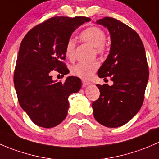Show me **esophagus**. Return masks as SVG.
Returning <instances> with one entry per match:
<instances>
[{
	"label": "esophagus",
	"instance_id": "esophagus-1",
	"mask_svg": "<svg viewBox=\"0 0 159 159\" xmlns=\"http://www.w3.org/2000/svg\"><path fill=\"white\" fill-rule=\"evenodd\" d=\"M82 83H83V86H84V87H86V86H89V85L91 84V83L86 81V80H82Z\"/></svg>",
	"mask_w": 159,
	"mask_h": 159
}]
</instances>
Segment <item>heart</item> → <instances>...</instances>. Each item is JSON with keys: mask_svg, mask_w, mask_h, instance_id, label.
<instances>
[{"mask_svg": "<svg viewBox=\"0 0 159 159\" xmlns=\"http://www.w3.org/2000/svg\"><path fill=\"white\" fill-rule=\"evenodd\" d=\"M80 38L83 42L89 44L96 48L98 53H103L104 51V42L106 41V34L100 28L91 27L82 31ZM76 42L73 39H70L66 42L65 48L66 56L68 59H73L75 56ZM99 67L97 61L88 62H79L72 68V73L83 80H89Z\"/></svg>", "mask_w": 159, "mask_h": 159, "instance_id": "obj_1", "label": "heart"}]
</instances>
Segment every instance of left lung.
<instances>
[{"label":"left lung","instance_id":"left-lung-1","mask_svg":"<svg viewBox=\"0 0 159 159\" xmlns=\"http://www.w3.org/2000/svg\"><path fill=\"white\" fill-rule=\"evenodd\" d=\"M110 32V52L99 69L100 78L111 77L114 84L99 85L100 97L93 103L96 120L107 128L123 126L142 106L148 80L145 50L138 33L114 18L97 21Z\"/></svg>","mask_w":159,"mask_h":159}]
</instances>
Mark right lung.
<instances>
[{
  "instance_id": "right-lung-1",
  "label": "right lung",
  "mask_w": 159,
  "mask_h": 159,
  "mask_svg": "<svg viewBox=\"0 0 159 159\" xmlns=\"http://www.w3.org/2000/svg\"><path fill=\"white\" fill-rule=\"evenodd\" d=\"M90 19L85 17H54L31 28L21 42L14 83L18 102L33 123L54 128L68 113V98L81 88L80 78L68 76L62 83L52 80V71L63 75L66 42L73 31Z\"/></svg>"
}]
</instances>
